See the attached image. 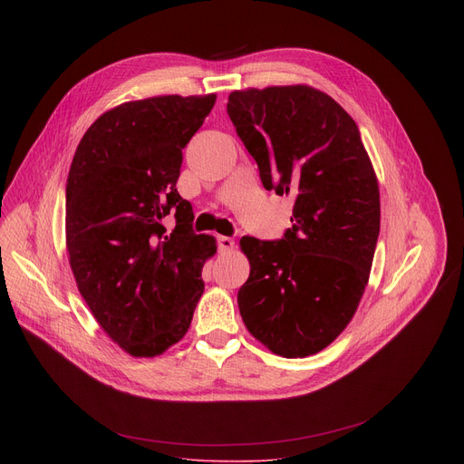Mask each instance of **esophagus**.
<instances>
[{
  "mask_svg": "<svg viewBox=\"0 0 464 464\" xmlns=\"http://www.w3.org/2000/svg\"><path fill=\"white\" fill-rule=\"evenodd\" d=\"M218 246L224 254L231 252L235 248V240L231 237H218Z\"/></svg>",
  "mask_w": 464,
  "mask_h": 464,
  "instance_id": "1",
  "label": "esophagus"
}]
</instances>
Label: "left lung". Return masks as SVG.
Wrapping results in <instances>:
<instances>
[{
  "label": "left lung",
  "mask_w": 464,
  "mask_h": 464,
  "mask_svg": "<svg viewBox=\"0 0 464 464\" xmlns=\"http://www.w3.org/2000/svg\"><path fill=\"white\" fill-rule=\"evenodd\" d=\"M227 114L265 189L295 198L282 240L240 238L250 261L242 322L276 355H314L346 329L369 284L380 235L372 161L353 118L306 84L235 90Z\"/></svg>",
  "instance_id": "1"
}]
</instances>
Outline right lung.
Segmentation results:
<instances>
[{
    "label": "right lung",
    "mask_w": 464,
    "mask_h": 464,
    "mask_svg": "<svg viewBox=\"0 0 464 464\" xmlns=\"http://www.w3.org/2000/svg\"><path fill=\"white\" fill-rule=\"evenodd\" d=\"M216 103L156 95L97 118L81 139L65 188V246L82 299L107 336L133 357H156L189 329L216 254L191 231L180 198L182 150ZM176 212L169 236L162 218Z\"/></svg>",
    "instance_id": "right-lung-1"
}]
</instances>
